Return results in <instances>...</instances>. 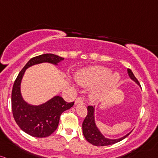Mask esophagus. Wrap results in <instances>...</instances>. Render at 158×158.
Returning <instances> with one entry per match:
<instances>
[{
  "mask_svg": "<svg viewBox=\"0 0 158 158\" xmlns=\"http://www.w3.org/2000/svg\"><path fill=\"white\" fill-rule=\"evenodd\" d=\"M83 102H84L83 98H82V97H79V98H76V101H75V103H76V104H77V103H83Z\"/></svg>",
  "mask_w": 158,
  "mask_h": 158,
  "instance_id": "34e87169",
  "label": "esophagus"
}]
</instances>
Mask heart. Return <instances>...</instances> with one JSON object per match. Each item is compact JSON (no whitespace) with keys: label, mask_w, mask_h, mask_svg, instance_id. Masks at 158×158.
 <instances>
[{"label":"heart","mask_w":158,"mask_h":158,"mask_svg":"<svg viewBox=\"0 0 158 158\" xmlns=\"http://www.w3.org/2000/svg\"><path fill=\"white\" fill-rule=\"evenodd\" d=\"M110 73L111 70L107 67L94 66L81 71L76 76V80L79 85L85 87L96 85L103 81L107 85H114L119 81L120 76L118 73ZM98 91L92 92L93 98H98Z\"/></svg>","instance_id":"heart-1"}]
</instances>
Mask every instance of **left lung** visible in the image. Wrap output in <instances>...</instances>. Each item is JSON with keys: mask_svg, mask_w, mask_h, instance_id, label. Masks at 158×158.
Wrapping results in <instances>:
<instances>
[{"mask_svg": "<svg viewBox=\"0 0 158 158\" xmlns=\"http://www.w3.org/2000/svg\"><path fill=\"white\" fill-rule=\"evenodd\" d=\"M127 72L131 79H133L135 82L137 83L139 85H140L138 79L133 75L131 69H128ZM87 110L88 113L82 123V131L83 135H84L86 140L88 143L92 144V145H97V146H105V145H113V144L118 143V142L124 139L131 133H127V135H125L123 137L117 139H110L106 138L104 136L101 134V133L99 131L98 127H96V124H95L94 122V107L92 106H88Z\"/></svg>", "mask_w": 158, "mask_h": 158, "instance_id": "1", "label": "left lung"}]
</instances>
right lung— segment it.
<instances>
[{"mask_svg": "<svg viewBox=\"0 0 158 158\" xmlns=\"http://www.w3.org/2000/svg\"><path fill=\"white\" fill-rule=\"evenodd\" d=\"M64 58L54 54H43L34 57L26 64L15 79L12 91V111L15 122L24 132L34 137L50 136L57 129L60 115L70 109L74 102L67 103L61 97L55 96L46 103L37 106L27 104L22 98L20 84L25 70L31 66L48 62L57 64Z\"/></svg>", "mask_w": 158, "mask_h": 158, "instance_id": "add662e5", "label": "right lung"}]
</instances>
